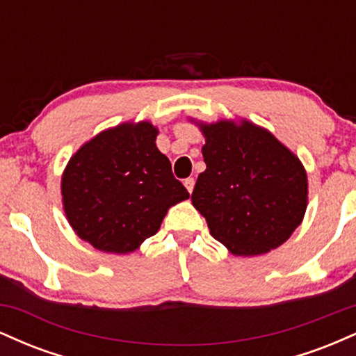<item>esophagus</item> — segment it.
Listing matches in <instances>:
<instances>
[{
	"label": "esophagus",
	"instance_id": "esophagus-1",
	"mask_svg": "<svg viewBox=\"0 0 356 356\" xmlns=\"http://www.w3.org/2000/svg\"><path fill=\"white\" fill-rule=\"evenodd\" d=\"M194 184H195V181L192 177H187L186 181H184V186H186V189L189 191V194L192 191H194Z\"/></svg>",
	"mask_w": 356,
	"mask_h": 356
}]
</instances>
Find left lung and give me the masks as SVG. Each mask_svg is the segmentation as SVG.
Returning <instances> with one entry per match:
<instances>
[{
    "instance_id": "obj_1",
    "label": "left lung",
    "mask_w": 356,
    "mask_h": 356,
    "mask_svg": "<svg viewBox=\"0 0 356 356\" xmlns=\"http://www.w3.org/2000/svg\"><path fill=\"white\" fill-rule=\"evenodd\" d=\"M206 144L192 206L234 256H261L286 243L308 206V175L295 152L246 118L194 120Z\"/></svg>"
}]
</instances>
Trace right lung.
I'll return each instance as SVG.
<instances>
[{
	"label": "right lung",
	"instance_id": "obj_1",
	"mask_svg": "<svg viewBox=\"0 0 356 356\" xmlns=\"http://www.w3.org/2000/svg\"><path fill=\"white\" fill-rule=\"evenodd\" d=\"M149 120L102 130L72 155L61 174V202L80 239L130 254L161 227L167 211L189 199L157 149Z\"/></svg>",
	"mask_w": 356,
	"mask_h": 356
}]
</instances>
